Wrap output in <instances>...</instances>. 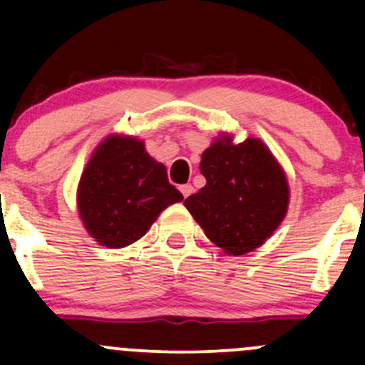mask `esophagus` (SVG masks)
Wrapping results in <instances>:
<instances>
[{"instance_id": "34e87169", "label": "esophagus", "mask_w": 365, "mask_h": 365, "mask_svg": "<svg viewBox=\"0 0 365 365\" xmlns=\"http://www.w3.org/2000/svg\"><path fill=\"white\" fill-rule=\"evenodd\" d=\"M180 192L183 194V197H189L190 194L194 192V187L190 185V183H185V185H182V187H180Z\"/></svg>"}]
</instances>
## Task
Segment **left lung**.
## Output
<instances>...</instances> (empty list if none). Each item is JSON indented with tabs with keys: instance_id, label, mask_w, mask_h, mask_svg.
<instances>
[{
	"instance_id": "left-lung-1",
	"label": "left lung",
	"mask_w": 365,
	"mask_h": 365,
	"mask_svg": "<svg viewBox=\"0 0 365 365\" xmlns=\"http://www.w3.org/2000/svg\"><path fill=\"white\" fill-rule=\"evenodd\" d=\"M206 185L183 201L205 235L226 254L242 256L272 237L289 203L284 171L261 139L235 145L224 134L201 155Z\"/></svg>"
}]
</instances>
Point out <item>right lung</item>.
Listing matches in <instances>:
<instances>
[{
    "instance_id": "obj_1",
    "label": "right lung",
    "mask_w": 365,
    "mask_h": 365,
    "mask_svg": "<svg viewBox=\"0 0 365 365\" xmlns=\"http://www.w3.org/2000/svg\"><path fill=\"white\" fill-rule=\"evenodd\" d=\"M183 196L168 182L165 165L130 135L106 138L88 160L77 208L88 233L101 245L121 249L145 237L162 210Z\"/></svg>"
}]
</instances>
